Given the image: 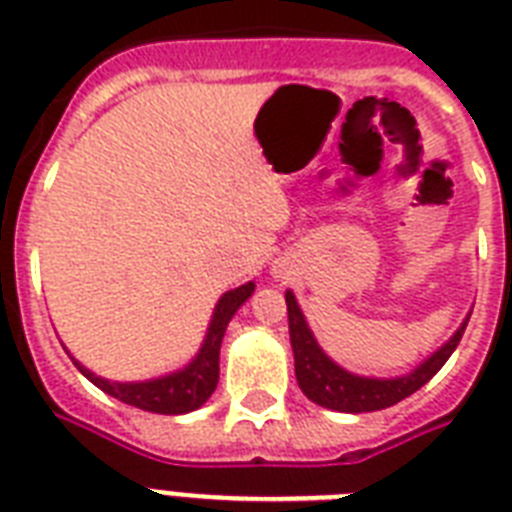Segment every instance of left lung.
Masks as SVG:
<instances>
[{
  "label": "left lung",
  "mask_w": 512,
  "mask_h": 512,
  "mask_svg": "<svg viewBox=\"0 0 512 512\" xmlns=\"http://www.w3.org/2000/svg\"><path fill=\"white\" fill-rule=\"evenodd\" d=\"M287 313L289 340H292V350H295L297 385L303 388V393L311 398L313 404L350 414L388 409V406L404 401L406 396H412L414 390H420L446 364V358L452 356L454 348L460 345L462 332L468 327V321H465L454 332L452 340L446 342L441 350H436L425 364L417 366L412 374L398 377V380H369V377H356V374L345 372L321 353L319 342L313 340V332L305 324L292 292H287Z\"/></svg>",
  "instance_id": "obj_1"
}]
</instances>
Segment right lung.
<instances>
[{
	"label": "right lung",
	"instance_id": "1",
	"mask_svg": "<svg viewBox=\"0 0 512 512\" xmlns=\"http://www.w3.org/2000/svg\"><path fill=\"white\" fill-rule=\"evenodd\" d=\"M255 292V284H244V287L233 289L228 295L220 297L215 308L212 324H209L207 340L201 345L199 356L191 366H185L183 372H175L170 377L154 382H108L87 372L79 366V372L106 390L108 396L119 398L122 404L138 406L143 412L154 414H185L199 409L217 388V377H220V342H223L225 327L233 319V313L239 311L241 303Z\"/></svg>",
	"mask_w": 512,
	"mask_h": 512
}]
</instances>
